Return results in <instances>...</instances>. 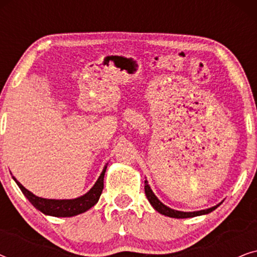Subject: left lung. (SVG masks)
<instances>
[{
	"instance_id": "1",
	"label": "left lung",
	"mask_w": 257,
	"mask_h": 257,
	"mask_svg": "<svg viewBox=\"0 0 257 257\" xmlns=\"http://www.w3.org/2000/svg\"><path fill=\"white\" fill-rule=\"evenodd\" d=\"M145 194H146L147 200H149L150 203L152 205V207L157 210V212H159L160 214H163V215H165V216L174 217V219H187V217L206 215V214L213 212L214 209H216L217 207L221 205V203H219V205L210 207V208L202 209V210H196V212H181V210L172 209V208H170V207H167L166 205H164V203L157 198L152 189H151L150 185H149V181H147V180H145Z\"/></svg>"
}]
</instances>
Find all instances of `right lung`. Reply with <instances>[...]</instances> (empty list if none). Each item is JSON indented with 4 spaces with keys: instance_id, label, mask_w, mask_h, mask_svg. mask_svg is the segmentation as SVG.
Returning a JSON list of instances; mask_svg holds the SVG:
<instances>
[{
    "instance_id": "right-lung-1",
    "label": "right lung",
    "mask_w": 257,
    "mask_h": 257,
    "mask_svg": "<svg viewBox=\"0 0 257 257\" xmlns=\"http://www.w3.org/2000/svg\"><path fill=\"white\" fill-rule=\"evenodd\" d=\"M106 168L107 164L104 166L99 178L97 179L96 184L91 187L90 191L76 199L56 200L40 198V196H36L34 193L28 191L20 181L16 180L15 177H13V179L15 180L23 194L26 195V198L31 202V205L40 210V212L45 214V215L56 217H71L86 212V210H89L91 207H93L98 202L104 188V175L105 172H106Z\"/></svg>"
}]
</instances>
